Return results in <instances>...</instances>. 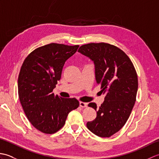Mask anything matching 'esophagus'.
Wrapping results in <instances>:
<instances>
[{"mask_svg": "<svg viewBox=\"0 0 159 159\" xmlns=\"http://www.w3.org/2000/svg\"><path fill=\"white\" fill-rule=\"evenodd\" d=\"M79 104H80V107H82V108H85V107H87V103H86V102H79Z\"/></svg>", "mask_w": 159, "mask_h": 159, "instance_id": "esophagus-1", "label": "esophagus"}]
</instances>
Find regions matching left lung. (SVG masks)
<instances>
[{"label": "left lung", "instance_id": "8db88e82", "mask_svg": "<svg viewBox=\"0 0 159 159\" xmlns=\"http://www.w3.org/2000/svg\"><path fill=\"white\" fill-rule=\"evenodd\" d=\"M93 61L96 83L105 94L100 107L88 104L96 111V119L87 127L96 135L109 137L126 124L136 101L138 78L129 57L118 47L107 43H90L79 50Z\"/></svg>", "mask_w": 159, "mask_h": 159}]
</instances>
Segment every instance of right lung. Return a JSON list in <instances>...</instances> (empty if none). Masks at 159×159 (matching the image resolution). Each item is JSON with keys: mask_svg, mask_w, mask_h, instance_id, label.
Listing matches in <instances>:
<instances>
[{"mask_svg": "<svg viewBox=\"0 0 159 159\" xmlns=\"http://www.w3.org/2000/svg\"><path fill=\"white\" fill-rule=\"evenodd\" d=\"M79 45L51 43L35 49L24 61L18 76L19 99L29 121L36 129L53 134L66 123L67 115L77 109L76 98L52 93L61 79L64 63Z\"/></svg>", "mask_w": 159, "mask_h": 159, "instance_id": "right-lung-1", "label": "right lung"}]
</instances>
